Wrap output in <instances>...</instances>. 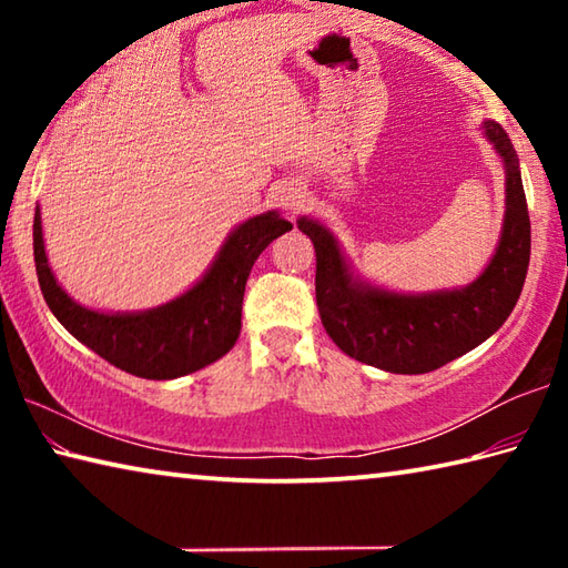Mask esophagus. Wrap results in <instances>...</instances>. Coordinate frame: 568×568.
<instances>
[{
	"label": "esophagus",
	"mask_w": 568,
	"mask_h": 568,
	"mask_svg": "<svg viewBox=\"0 0 568 568\" xmlns=\"http://www.w3.org/2000/svg\"><path fill=\"white\" fill-rule=\"evenodd\" d=\"M277 203H281L285 210H291V213H295V210H301L305 203V192L297 182H287V185L277 190Z\"/></svg>",
	"instance_id": "1"
}]
</instances>
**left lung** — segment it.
I'll return each mask as SVG.
<instances>
[{
	"label": "left lung",
	"mask_w": 568,
	"mask_h": 568,
	"mask_svg": "<svg viewBox=\"0 0 568 568\" xmlns=\"http://www.w3.org/2000/svg\"><path fill=\"white\" fill-rule=\"evenodd\" d=\"M484 134L506 168V215L491 263L466 287L403 295L363 283L351 273L328 227L311 217L297 220L315 247V301L323 328L345 355L416 376L474 351L511 315L531 257V223L511 140L491 120L484 122Z\"/></svg>",
	"instance_id": "1"
}]
</instances>
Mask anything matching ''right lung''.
<instances>
[{"label":"right lung","mask_w":568,"mask_h":568,"mask_svg":"<svg viewBox=\"0 0 568 568\" xmlns=\"http://www.w3.org/2000/svg\"><path fill=\"white\" fill-rule=\"evenodd\" d=\"M293 225L271 210L237 225L215 263L185 295L142 313H100L74 303L47 263L40 207L34 210V265L47 305L77 341L114 368L148 381L195 373L233 348L247 275L257 255Z\"/></svg>","instance_id":"obj_1"}]
</instances>
